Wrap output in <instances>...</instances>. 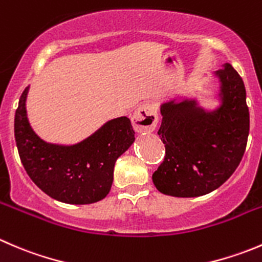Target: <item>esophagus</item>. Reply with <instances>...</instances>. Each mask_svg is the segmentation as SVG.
Here are the masks:
<instances>
[{"label":"esophagus","instance_id":"34e87169","mask_svg":"<svg viewBox=\"0 0 262 262\" xmlns=\"http://www.w3.org/2000/svg\"><path fill=\"white\" fill-rule=\"evenodd\" d=\"M159 116H157V108L155 103L144 102L139 105L132 116V124L134 130L142 133V132H154L157 126Z\"/></svg>","mask_w":262,"mask_h":262}]
</instances>
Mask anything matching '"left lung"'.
<instances>
[{"instance_id": "left-lung-1", "label": "left lung", "mask_w": 262, "mask_h": 262, "mask_svg": "<svg viewBox=\"0 0 262 262\" xmlns=\"http://www.w3.org/2000/svg\"><path fill=\"white\" fill-rule=\"evenodd\" d=\"M220 80L222 105L206 111L194 100L161 105L159 134L165 157L152 180L172 197H199L227 182L246 151L250 113L246 88L230 63L215 72Z\"/></svg>"}]
</instances>
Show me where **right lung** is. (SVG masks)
Here are the masks:
<instances>
[{
    "label": "right lung",
    "instance_id": "right-lung-1",
    "mask_svg": "<svg viewBox=\"0 0 262 262\" xmlns=\"http://www.w3.org/2000/svg\"><path fill=\"white\" fill-rule=\"evenodd\" d=\"M23 92L15 113V141L20 160L30 179L52 199L72 205L101 201L108 194L114 166L134 142V130L126 116L103 124L92 136L72 146L43 141L30 126L27 96Z\"/></svg>",
    "mask_w": 262,
    "mask_h": 262
}]
</instances>
